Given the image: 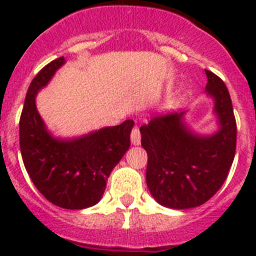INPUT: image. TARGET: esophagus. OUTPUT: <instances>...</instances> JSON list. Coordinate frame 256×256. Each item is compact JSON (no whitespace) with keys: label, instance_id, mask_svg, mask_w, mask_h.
I'll use <instances>...</instances> for the list:
<instances>
[{"label":"esophagus","instance_id":"esophagus-1","mask_svg":"<svg viewBox=\"0 0 256 256\" xmlns=\"http://www.w3.org/2000/svg\"><path fill=\"white\" fill-rule=\"evenodd\" d=\"M130 140H132V144L138 145L141 142V133H140V128L137 126H134L130 134Z\"/></svg>","mask_w":256,"mask_h":256}]
</instances>
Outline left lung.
Segmentation results:
<instances>
[{
  "label": "left lung",
  "instance_id": "left-lung-1",
  "mask_svg": "<svg viewBox=\"0 0 256 256\" xmlns=\"http://www.w3.org/2000/svg\"><path fill=\"white\" fill-rule=\"evenodd\" d=\"M206 92L214 98L220 130L198 136L184 122L185 112L152 118L140 128L141 145L148 154L146 185L164 207H198L225 182L236 152L237 128L230 96L224 80L207 71Z\"/></svg>",
  "mask_w": 256,
  "mask_h": 256
}]
</instances>
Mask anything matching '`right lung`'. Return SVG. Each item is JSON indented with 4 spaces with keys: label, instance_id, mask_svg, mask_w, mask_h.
<instances>
[{
    "label": "right lung",
    "instance_id": "right-lung-1",
    "mask_svg": "<svg viewBox=\"0 0 256 256\" xmlns=\"http://www.w3.org/2000/svg\"><path fill=\"white\" fill-rule=\"evenodd\" d=\"M64 63V58L53 60L32 79L20 116V150L44 198L62 208L82 210L100 202L110 174L130 148L134 122L128 119L74 140L54 138L36 111V96Z\"/></svg>",
    "mask_w": 256,
    "mask_h": 256
}]
</instances>
